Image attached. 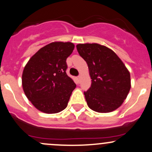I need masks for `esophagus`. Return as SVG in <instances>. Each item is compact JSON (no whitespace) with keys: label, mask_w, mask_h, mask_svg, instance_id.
Listing matches in <instances>:
<instances>
[{"label":"esophagus","mask_w":152,"mask_h":152,"mask_svg":"<svg viewBox=\"0 0 152 152\" xmlns=\"http://www.w3.org/2000/svg\"><path fill=\"white\" fill-rule=\"evenodd\" d=\"M80 76H78V77H77V80H78V82H79V83H80Z\"/></svg>","instance_id":"34e87169"}]
</instances>
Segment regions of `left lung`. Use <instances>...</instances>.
I'll return each instance as SVG.
<instances>
[{"instance_id": "8db88e82", "label": "left lung", "mask_w": 152, "mask_h": 152, "mask_svg": "<svg viewBox=\"0 0 152 152\" xmlns=\"http://www.w3.org/2000/svg\"><path fill=\"white\" fill-rule=\"evenodd\" d=\"M76 49L87 63L92 79L91 87L84 92L88 106L100 113L116 110L130 92V72L116 53L105 46L79 44Z\"/></svg>"}]
</instances>
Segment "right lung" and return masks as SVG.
Returning <instances> with one entry per match:
<instances>
[{
  "label": "right lung",
  "instance_id": "add662e5",
  "mask_svg": "<svg viewBox=\"0 0 152 152\" xmlns=\"http://www.w3.org/2000/svg\"><path fill=\"white\" fill-rule=\"evenodd\" d=\"M74 49L71 42H52L42 47L25 65L22 87L37 109L55 114L67 107L76 85L66 73V60Z\"/></svg>",
  "mask_w": 152,
  "mask_h": 152
}]
</instances>
